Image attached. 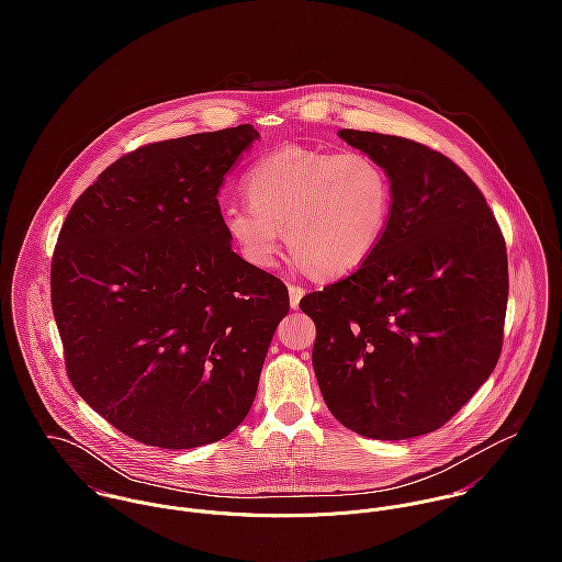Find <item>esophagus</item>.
<instances>
[{
    "instance_id": "34e87169",
    "label": "esophagus",
    "mask_w": 562,
    "mask_h": 562,
    "mask_svg": "<svg viewBox=\"0 0 562 562\" xmlns=\"http://www.w3.org/2000/svg\"><path fill=\"white\" fill-rule=\"evenodd\" d=\"M288 292H290V307H292V310H299L301 299L305 296V290H303V288H299V285H290V288H288Z\"/></svg>"
}]
</instances>
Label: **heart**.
<instances>
[{
	"label": "heart",
	"mask_w": 562,
	"mask_h": 562,
	"mask_svg": "<svg viewBox=\"0 0 562 562\" xmlns=\"http://www.w3.org/2000/svg\"><path fill=\"white\" fill-rule=\"evenodd\" d=\"M248 205L227 203L221 227L241 261L268 270L283 238L301 268L341 277L379 246L392 216V181L366 154L283 147L244 177ZM284 234L281 235L280 232Z\"/></svg>",
	"instance_id": "heart-1"
}]
</instances>
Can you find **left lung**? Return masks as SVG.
I'll use <instances>...</instances> for the list:
<instances>
[{
  "label": "left lung",
  "instance_id": "left-lung-1",
  "mask_svg": "<svg viewBox=\"0 0 562 562\" xmlns=\"http://www.w3.org/2000/svg\"><path fill=\"white\" fill-rule=\"evenodd\" d=\"M392 181V216L346 279L303 296L333 417L370 439L441 428L491 376L504 337L508 261L476 183L401 136L339 130Z\"/></svg>",
  "mask_w": 562,
  "mask_h": 562
}]
</instances>
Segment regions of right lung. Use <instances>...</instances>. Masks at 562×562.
I'll list each match as a JSON object with an SVG mask.
<instances>
[{
    "mask_svg": "<svg viewBox=\"0 0 562 562\" xmlns=\"http://www.w3.org/2000/svg\"><path fill=\"white\" fill-rule=\"evenodd\" d=\"M252 125L140 147L74 203L52 259L69 379L127 437L214 443L255 401L288 288L241 261L221 227L225 175Z\"/></svg>",
    "mask_w": 562,
    "mask_h": 562,
    "instance_id": "1",
    "label": "right lung"
}]
</instances>
